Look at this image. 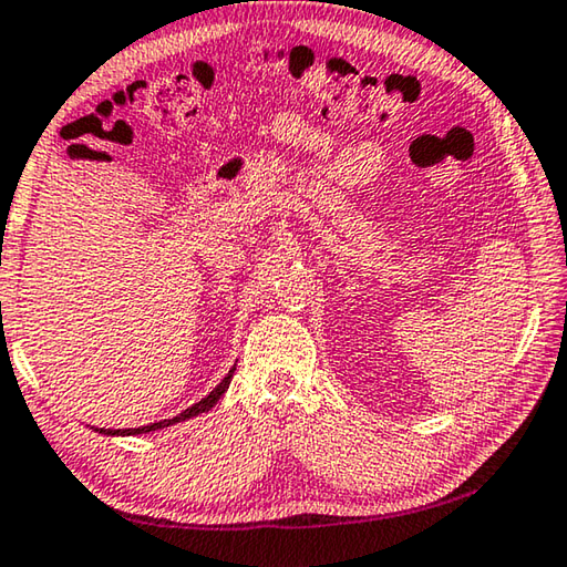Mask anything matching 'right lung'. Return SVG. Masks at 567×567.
<instances>
[{
  "label": "right lung",
  "mask_w": 567,
  "mask_h": 567,
  "mask_svg": "<svg viewBox=\"0 0 567 567\" xmlns=\"http://www.w3.org/2000/svg\"><path fill=\"white\" fill-rule=\"evenodd\" d=\"M234 371H236V365H231V371H228V373L224 375L221 383H218L212 393L204 395V399L198 401V403L188 405L186 411H182L178 415H174V419L148 423V425H142V429H122V431H118V429H116V431H114V429H94V431H96V433H102V435H112V439H116V435H144V433L162 431V429H168V425H174V423H182V421L194 419V415H202V413H206V411H212V409H214V405L218 403V399H221V395L226 393L228 383H231V379H234Z\"/></svg>",
  "instance_id": "add662e5"
}]
</instances>
